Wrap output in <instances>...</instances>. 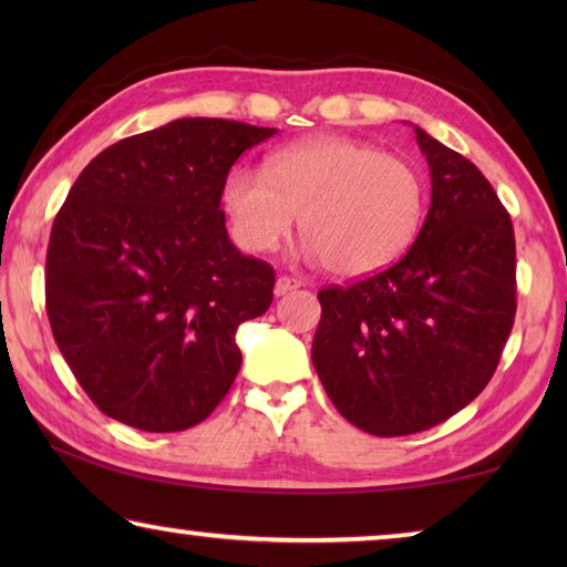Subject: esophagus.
Masks as SVG:
<instances>
[{
  "label": "esophagus",
  "mask_w": 567,
  "mask_h": 567,
  "mask_svg": "<svg viewBox=\"0 0 567 567\" xmlns=\"http://www.w3.org/2000/svg\"><path fill=\"white\" fill-rule=\"evenodd\" d=\"M300 285H302V282L295 280V277L282 275V277H277V282H275V295L282 297V295H287V292L297 290V287H300Z\"/></svg>",
  "instance_id": "esophagus-1"
}]
</instances>
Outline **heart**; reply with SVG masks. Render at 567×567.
Wrapping results in <instances>:
<instances>
[{
  "instance_id": "heart-1",
  "label": "heart",
  "mask_w": 567,
  "mask_h": 567,
  "mask_svg": "<svg viewBox=\"0 0 567 567\" xmlns=\"http://www.w3.org/2000/svg\"><path fill=\"white\" fill-rule=\"evenodd\" d=\"M223 205L235 243L275 252L300 215L302 255L338 277L382 270L415 239L425 185L408 159L350 137H310L272 152L265 172L227 175Z\"/></svg>"
}]
</instances>
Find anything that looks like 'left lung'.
I'll list each match as a JSON object with an SVG mask.
<instances>
[{"instance_id": "obj_1", "label": "left lung", "mask_w": 567, "mask_h": 567, "mask_svg": "<svg viewBox=\"0 0 567 567\" xmlns=\"http://www.w3.org/2000/svg\"><path fill=\"white\" fill-rule=\"evenodd\" d=\"M430 209L388 270L318 292L312 364L354 427L398 437L435 427L491 382L515 320V235L473 162L415 127Z\"/></svg>"}]
</instances>
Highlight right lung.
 <instances>
[{
	"label": "right lung",
	"mask_w": 567,
	"mask_h": 567,
	"mask_svg": "<svg viewBox=\"0 0 567 567\" xmlns=\"http://www.w3.org/2000/svg\"><path fill=\"white\" fill-rule=\"evenodd\" d=\"M272 127L185 117L100 152L54 217L44 295L56 348L104 415L179 433L243 364L235 332L272 302L275 270L229 243V167Z\"/></svg>",
	"instance_id": "right-lung-1"
}]
</instances>
